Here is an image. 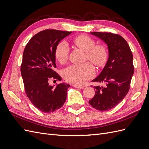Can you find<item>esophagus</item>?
I'll use <instances>...</instances> for the list:
<instances>
[{
  "label": "esophagus",
  "mask_w": 149,
  "mask_h": 149,
  "mask_svg": "<svg viewBox=\"0 0 149 149\" xmlns=\"http://www.w3.org/2000/svg\"><path fill=\"white\" fill-rule=\"evenodd\" d=\"M73 86V87H74V88H79V89H83L84 88V87H83V86H79V85H77V84H73L72 85Z\"/></svg>",
  "instance_id": "esophagus-1"
}]
</instances>
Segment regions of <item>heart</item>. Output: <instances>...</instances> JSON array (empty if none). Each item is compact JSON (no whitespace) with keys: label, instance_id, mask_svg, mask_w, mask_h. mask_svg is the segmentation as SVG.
<instances>
[{"label":"heart","instance_id":"b5f03b06","mask_svg":"<svg viewBox=\"0 0 149 149\" xmlns=\"http://www.w3.org/2000/svg\"><path fill=\"white\" fill-rule=\"evenodd\" d=\"M75 45L86 52V58L96 66H101L105 63L107 58L106 48L97 45L91 37L88 35H79L73 40ZM70 48L65 40L57 45L55 49V56L61 63H65L68 59ZM96 71L93 66L88 62L82 65L73 64L66 67L62 71V75L67 81L81 84L86 81L93 78Z\"/></svg>","mask_w":149,"mask_h":149}]
</instances>
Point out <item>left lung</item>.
I'll list each match as a JSON object with an SVG mask.
<instances>
[{"label": "left lung", "mask_w": 149, "mask_h": 149, "mask_svg": "<svg viewBox=\"0 0 149 149\" xmlns=\"http://www.w3.org/2000/svg\"><path fill=\"white\" fill-rule=\"evenodd\" d=\"M91 33L107 43L109 58L100 74L92 81L105 83V86H94L95 95L89 103L98 111H107L118 105L129 92L134 71L132 53L126 40L119 34Z\"/></svg>", "instance_id": "1"}]
</instances>
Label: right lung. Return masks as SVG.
I'll use <instances>...</instances> for the list:
<instances>
[{"label":"right lung","mask_w":149,"mask_h":149,"mask_svg":"<svg viewBox=\"0 0 149 149\" xmlns=\"http://www.w3.org/2000/svg\"><path fill=\"white\" fill-rule=\"evenodd\" d=\"M71 31L47 29L40 31L26 45L20 67L25 92L32 104L42 112L49 113L60 109L66 100L70 86H49V79L61 78L56 68L55 49L61 40Z\"/></svg>","instance_id":"obj_1"}]
</instances>
